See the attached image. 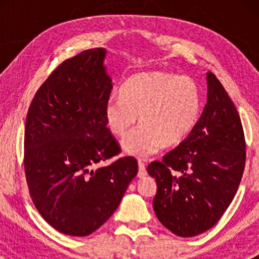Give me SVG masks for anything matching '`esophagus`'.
Segmentation results:
<instances>
[{
    "mask_svg": "<svg viewBox=\"0 0 259 259\" xmlns=\"http://www.w3.org/2000/svg\"><path fill=\"white\" fill-rule=\"evenodd\" d=\"M138 166H139V172H138V177H139V178H144V177L147 175L145 164L143 161H139V162H138Z\"/></svg>",
    "mask_w": 259,
    "mask_h": 259,
    "instance_id": "esophagus-1",
    "label": "esophagus"
}]
</instances>
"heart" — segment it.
<instances>
[{
	"label": "heart",
	"instance_id": "obj_1",
	"mask_svg": "<svg viewBox=\"0 0 259 259\" xmlns=\"http://www.w3.org/2000/svg\"><path fill=\"white\" fill-rule=\"evenodd\" d=\"M105 105V119L116 137H123L139 116L141 125L127 134L122 150L146 158L162 146L175 147L192 133L201 112V92L190 76L166 72L140 73Z\"/></svg>",
	"mask_w": 259,
	"mask_h": 259
}]
</instances>
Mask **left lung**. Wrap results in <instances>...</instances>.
I'll list each match as a JSON object with an SVG mask.
<instances>
[{
  "label": "left lung",
  "mask_w": 259,
  "mask_h": 259,
  "mask_svg": "<svg viewBox=\"0 0 259 259\" xmlns=\"http://www.w3.org/2000/svg\"><path fill=\"white\" fill-rule=\"evenodd\" d=\"M206 82L207 101L192 133L147 167L158 186L155 214L180 237L197 236L217 224L245 166V138L236 106L213 73L206 74Z\"/></svg>",
  "instance_id": "left-lung-1"
}]
</instances>
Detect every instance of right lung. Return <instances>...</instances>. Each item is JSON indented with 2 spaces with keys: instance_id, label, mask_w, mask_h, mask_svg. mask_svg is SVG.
<instances>
[{
  "instance_id": "add662e5",
  "label": "right lung",
  "mask_w": 259,
  "mask_h": 259,
  "mask_svg": "<svg viewBox=\"0 0 259 259\" xmlns=\"http://www.w3.org/2000/svg\"><path fill=\"white\" fill-rule=\"evenodd\" d=\"M105 48L66 60L42 83L28 109L24 172L35 207L69 236L98 230L119 206L138 173L132 157L108 166L120 153L105 119L113 88Z\"/></svg>"
}]
</instances>
